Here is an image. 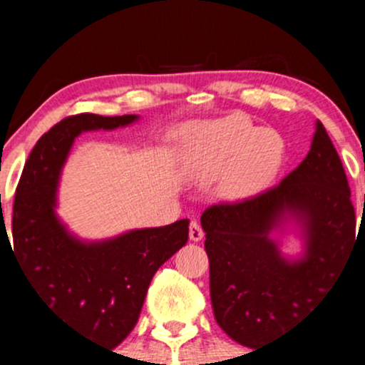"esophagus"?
Segmentation results:
<instances>
[{"label":"esophagus","mask_w":365,"mask_h":365,"mask_svg":"<svg viewBox=\"0 0 365 365\" xmlns=\"http://www.w3.org/2000/svg\"><path fill=\"white\" fill-rule=\"evenodd\" d=\"M189 237L192 242H200L201 238L205 237L203 230H201V224L197 220H190V227H189Z\"/></svg>","instance_id":"34e87169"}]
</instances>
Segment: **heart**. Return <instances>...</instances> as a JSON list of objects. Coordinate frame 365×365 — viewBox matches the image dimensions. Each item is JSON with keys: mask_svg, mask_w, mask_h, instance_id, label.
I'll return each instance as SVG.
<instances>
[{"mask_svg": "<svg viewBox=\"0 0 365 365\" xmlns=\"http://www.w3.org/2000/svg\"><path fill=\"white\" fill-rule=\"evenodd\" d=\"M182 146L187 173L203 182L224 175L222 192L230 197L251 196L267 187L282 157V143L275 132L256 130L240 116L189 127Z\"/></svg>", "mask_w": 365, "mask_h": 365, "instance_id": "1", "label": "heart"}]
</instances>
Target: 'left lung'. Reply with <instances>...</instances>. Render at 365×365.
Listing matches in <instances>:
<instances>
[{
    "instance_id": "1",
    "label": "left lung",
    "mask_w": 365,
    "mask_h": 365,
    "mask_svg": "<svg viewBox=\"0 0 365 365\" xmlns=\"http://www.w3.org/2000/svg\"><path fill=\"white\" fill-rule=\"evenodd\" d=\"M342 162L322 121L311 150L279 185L206 208L210 298L220 329L259 348L302 322L327 295L355 247V208ZM293 222L304 249L284 257L274 230Z\"/></svg>"
}]
</instances>
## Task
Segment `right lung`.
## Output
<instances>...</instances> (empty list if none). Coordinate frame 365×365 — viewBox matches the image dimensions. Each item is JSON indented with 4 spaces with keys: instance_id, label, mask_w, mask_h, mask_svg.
<instances>
[{
    "instance_id": "add662e5",
    "label": "right lung",
    "mask_w": 365,
    "mask_h": 365,
    "mask_svg": "<svg viewBox=\"0 0 365 365\" xmlns=\"http://www.w3.org/2000/svg\"><path fill=\"white\" fill-rule=\"evenodd\" d=\"M135 114H76L36 141L14 200V254L40 304L83 337L113 349L135 327L153 275L187 244L189 220L143 227L108 240H81L56 215L61 169L83 132L114 130ZM6 235L0 222V242ZM12 249V245H10Z\"/></svg>"
}]
</instances>
